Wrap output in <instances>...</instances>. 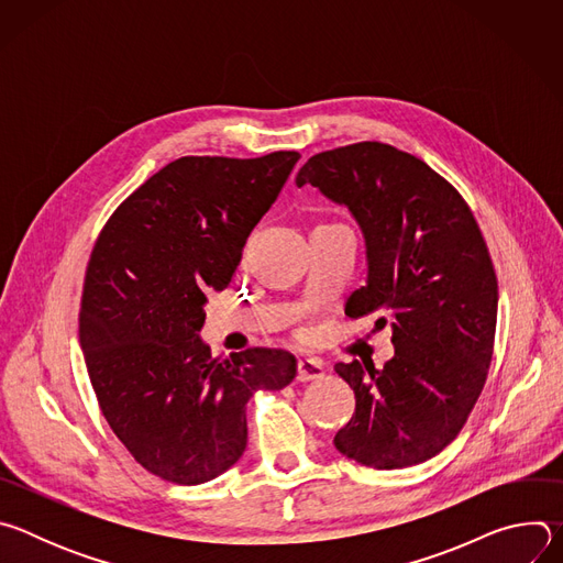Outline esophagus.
Masks as SVG:
<instances>
[{
	"label": "esophagus",
	"instance_id": "1",
	"mask_svg": "<svg viewBox=\"0 0 563 563\" xmlns=\"http://www.w3.org/2000/svg\"><path fill=\"white\" fill-rule=\"evenodd\" d=\"M323 374H325L323 365H320V361H313V358H302V361H298V365H296V378H298L300 383L323 378Z\"/></svg>",
	"mask_w": 563,
	"mask_h": 563
}]
</instances>
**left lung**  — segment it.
<instances>
[{"instance_id": "obj_1", "label": "left lung", "mask_w": 563, "mask_h": 563, "mask_svg": "<svg viewBox=\"0 0 563 563\" xmlns=\"http://www.w3.org/2000/svg\"><path fill=\"white\" fill-rule=\"evenodd\" d=\"M296 185L345 205L365 235L367 285L345 307L391 328L394 356L374 369L339 363L356 410L334 437L376 470L423 463L456 439L486 385L497 328V274L461 194L423 159L383 142L311 155Z\"/></svg>"}]
</instances>
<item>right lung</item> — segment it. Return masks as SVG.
Instances as JSON below:
<instances>
[{
    "label": "right lung",
    "mask_w": 563,
    "mask_h": 563,
    "mask_svg": "<svg viewBox=\"0 0 563 563\" xmlns=\"http://www.w3.org/2000/svg\"><path fill=\"white\" fill-rule=\"evenodd\" d=\"M298 157H178L115 209L93 247L79 307L89 378L122 445L172 484L229 470L247 448V400L296 376L285 350L213 358L200 330L207 294L229 285Z\"/></svg>",
    "instance_id": "1"
}]
</instances>
